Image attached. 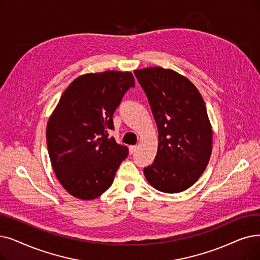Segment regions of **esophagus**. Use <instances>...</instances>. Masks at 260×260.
Instances as JSON below:
<instances>
[{
  "mask_svg": "<svg viewBox=\"0 0 260 260\" xmlns=\"http://www.w3.org/2000/svg\"><path fill=\"white\" fill-rule=\"evenodd\" d=\"M136 150H137V145H131V146H129V153H131V154L136 152Z\"/></svg>",
  "mask_w": 260,
  "mask_h": 260,
  "instance_id": "obj_1",
  "label": "esophagus"
}]
</instances>
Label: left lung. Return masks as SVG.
<instances>
[{"label": "left lung", "instance_id": "1", "mask_svg": "<svg viewBox=\"0 0 260 260\" xmlns=\"http://www.w3.org/2000/svg\"><path fill=\"white\" fill-rule=\"evenodd\" d=\"M158 128L153 164L143 169L157 190L177 193L192 186L211 154L212 131L205 102L188 78L160 67L135 70Z\"/></svg>", "mask_w": 260, "mask_h": 260}]
</instances>
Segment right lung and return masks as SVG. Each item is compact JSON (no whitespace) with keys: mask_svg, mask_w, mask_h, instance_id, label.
I'll return each instance as SVG.
<instances>
[{"mask_svg":"<svg viewBox=\"0 0 260 260\" xmlns=\"http://www.w3.org/2000/svg\"><path fill=\"white\" fill-rule=\"evenodd\" d=\"M132 87L131 72L106 71L77 77L62 93L48 122L47 141L53 170L71 196L93 200L114 182L128 148L108 133Z\"/></svg>","mask_w":260,"mask_h":260,"instance_id":"add662e5","label":"right lung"}]
</instances>
